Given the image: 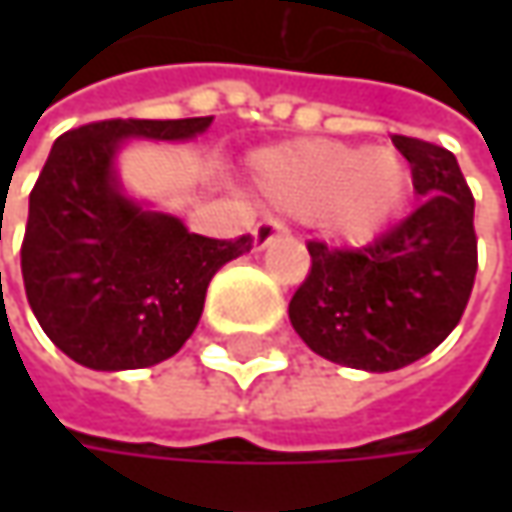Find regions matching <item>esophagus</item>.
I'll return each mask as SVG.
<instances>
[{"instance_id": "34e87169", "label": "esophagus", "mask_w": 512, "mask_h": 512, "mask_svg": "<svg viewBox=\"0 0 512 512\" xmlns=\"http://www.w3.org/2000/svg\"><path fill=\"white\" fill-rule=\"evenodd\" d=\"M287 236V227L282 222H276V219H265V222H259L256 230H253V247L256 250H265L273 239H282Z\"/></svg>"}]
</instances>
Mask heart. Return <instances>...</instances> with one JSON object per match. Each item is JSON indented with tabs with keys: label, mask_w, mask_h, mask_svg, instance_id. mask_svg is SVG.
<instances>
[{
	"label": "heart",
	"mask_w": 512,
	"mask_h": 512,
	"mask_svg": "<svg viewBox=\"0 0 512 512\" xmlns=\"http://www.w3.org/2000/svg\"><path fill=\"white\" fill-rule=\"evenodd\" d=\"M253 179L267 205L319 216L347 247L376 242L407 199L410 173L390 148H350L302 139L253 156Z\"/></svg>",
	"instance_id": "obj_1"
}]
</instances>
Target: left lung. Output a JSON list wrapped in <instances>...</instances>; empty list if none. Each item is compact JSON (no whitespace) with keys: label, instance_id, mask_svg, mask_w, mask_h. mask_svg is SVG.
<instances>
[{"label":"left lung","instance_id":"left-lung-1","mask_svg":"<svg viewBox=\"0 0 512 512\" xmlns=\"http://www.w3.org/2000/svg\"><path fill=\"white\" fill-rule=\"evenodd\" d=\"M424 202L362 250L307 242L310 273L290 325L327 362L387 373L419 362L459 325L476 279L473 193L450 150L393 136Z\"/></svg>","mask_w":512,"mask_h":512}]
</instances>
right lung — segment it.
I'll return each instance as SVG.
<instances>
[{
	"label": "right lung",
	"instance_id": "obj_1",
	"mask_svg": "<svg viewBox=\"0 0 512 512\" xmlns=\"http://www.w3.org/2000/svg\"><path fill=\"white\" fill-rule=\"evenodd\" d=\"M213 116L105 119L62 133L30 190L22 279L48 339L90 370L165 362L199 325L216 270L253 239H207L130 199L116 173L128 139L187 142Z\"/></svg>",
	"mask_w": 512,
	"mask_h": 512
}]
</instances>
